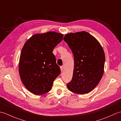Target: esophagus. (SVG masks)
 <instances>
[{
	"instance_id": "obj_1",
	"label": "esophagus",
	"mask_w": 121,
	"mask_h": 121,
	"mask_svg": "<svg viewBox=\"0 0 121 121\" xmlns=\"http://www.w3.org/2000/svg\"><path fill=\"white\" fill-rule=\"evenodd\" d=\"M60 69H61V72L63 71V70H64V67H63V66H60Z\"/></svg>"
}]
</instances>
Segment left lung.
I'll list each match as a JSON object with an SVG mask.
<instances>
[{"instance_id": "8db88e82", "label": "left lung", "mask_w": 121, "mask_h": 121, "mask_svg": "<svg viewBox=\"0 0 121 121\" xmlns=\"http://www.w3.org/2000/svg\"><path fill=\"white\" fill-rule=\"evenodd\" d=\"M63 40L74 56L72 79L67 84L69 91L78 94L88 93L103 75L105 55L98 41L85 31L66 34Z\"/></svg>"}]
</instances>
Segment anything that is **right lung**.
<instances>
[{
	"label": "right lung",
	"mask_w": 121,
	"mask_h": 121,
	"mask_svg": "<svg viewBox=\"0 0 121 121\" xmlns=\"http://www.w3.org/2000/svg\"><path fill=\"white\" fill-rule=\"evenodd\" d=\"M63 37L60 33L48 32L33 35L24 43L19 71L23 84L32 93L41 95L49 92L60 75V69L52 51Z\"/></svg>",
	"instance_id": "1"
}]
</instances>
